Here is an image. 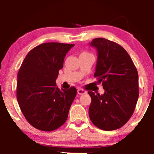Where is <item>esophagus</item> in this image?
Listing matches in <instances>:
<instances>
[{"mask_svg": "<svg viewBox=\"0 0 154 154\" xmlns=\"http://www.w3.org/2000/svg\"><path fill=\"white\" fill-rule=\"evenodd\" d=\"M77 92H78V94H83L86 93V92L83 89H78Z\"/></svg>", "mask_w": 154, "mask_h": 154, "instance_id": "esophagus-1", "label": "esophagus"}]
</instances>
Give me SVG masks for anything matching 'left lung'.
Listing matches in <instances>:
<instances>
[{"mask_svg":"<svg viewBox=\"0 0 154 154\" xmlns=\"http://www.w3.org/2000/svg\"><path fill=\"white\" fill-rule=\"evenodd\" d=\"M90 45L97 51L94 77L104 90L103 94L88 92L92 100L90 119L101 130H117L127 123L135 109L137 70L127 51L115 42L97 38Z\"/></svg>","mask_w":154,"mask_h":154,"instance_id":"1","label":"left lung"}]
</instances>
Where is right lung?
Masks as SVG:
<instances>
[{"mask_svg":"<svg viewBox=\"0 0 154 154\" xmlns=\"http://www.w3.org/2000/svg\"><path fill=\"white\" fill-rule=\"evenodd\" d=\"M74 44L46 43L33 48L23 61L17 74V99L21 111L33 127L52 131L66 122L76 95L74 87L60 90L59 71Z\"/></svg>","mask_w":154,"mask_h":154,"instance_id":"right-lung-1","label":"right lung"}]
</instances>
